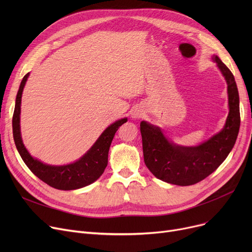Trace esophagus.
<instances>
[{
    "label": "esophagus",
    "instance_id": "obj_1",
    "mask_svg": "<svg viewBox=\"0 0 252 252\" xmlns=\"http://www.w3.org/2000/svg\"><path fill=\"white\" fill-rule=\"evenodd\" d=\"M140 115H141V114H140V113H138V112H135V113L133 114V116H134V117H139Z\"/></svg>",
    "mask_w": 252,
    "mask_h": 252
}]
</instances>
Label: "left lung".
Masks as SVG:
<instances>
[{
    "instance_id": "1",
    "label": "left lung",
    "mask_w": 252,
    "mask_h": 252,
    "mask_svg": "<svg viewBox=\"0 0 252 252\" xmlns=\"http://www.w3.org/2000/svg\"><path fill=\"white\" fill-rule=\"evenodd\" d=\"M226 79L229 114L220 133L196 146H181L167 139L159 126L141 122L144 161L151 173L163 182L190 186L202 181L226 159L240 127L239 93L231 70L221 60L211 57Z\"/></svg>"
}]
</instances>
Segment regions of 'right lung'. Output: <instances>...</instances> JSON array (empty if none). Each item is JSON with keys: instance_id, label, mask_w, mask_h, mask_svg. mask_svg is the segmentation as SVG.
I'll return each mask as SVG.
<instances>
[{"instance_id": "obj_1", "label": "right lung", "mask_w": 252, "mask_h": 252, "mask_svg": "<svg viewBox=\"0 0 252 252\" xmlns=\"http://www.w3.org/2000/svg\"><path fill=\"white\" fill-rule=\"evenodd\" d=\"M30 72L22 78L15 101V109L12 119L13 138L22 160L32 173L49 186L58 190H76L97 181L108 163V152L113 137L118 127L127 122V118L118 119L106 128L94 145L77 160L62 165H52L32 157L25 148L20 131L21 97L23 88Z\"/></svg>"}]
</instances>
